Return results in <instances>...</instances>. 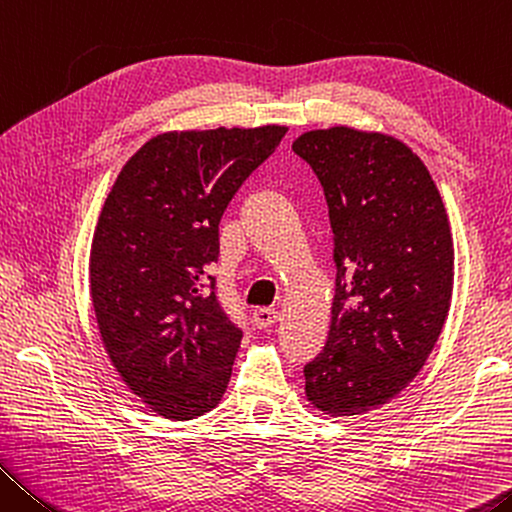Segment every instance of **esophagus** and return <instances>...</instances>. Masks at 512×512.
Masks as SVG:
<instances>
[{
    "instance_id": "34e87169",
    "label": "esophagus",
    "mask_w": 512,
    "mask_h": 512,
    "mask_svg": "<svg viewBox=\"0 0 512 512\" xmlns=\"http://www.w3.org/2000/svg\"><path fill=\"white\" fill-rule=\"evenodd\" d=\"M251 322H254L258 329H270V326L279 322V311H274V308H256V311L251 313Z\"/></svg>"
}]
</instances>
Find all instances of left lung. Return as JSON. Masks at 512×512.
I'll return each instance as SVG.
<instances>
[{
	"mask_svg": "<svg viewBox=\"0 0 512 512\" xmlns=\"http://www.w3.org/2000/svg\"><path fill=\"white\" fill-rule=\"evenodd\" d=\"M292 152L324 188L338 270L306 397L326 415H363L395 399L440 338L454 288L449 217L420 156L385 133L315 129Z\"/></svg>",
	"mask_w": 512,
	"mask_h": 512,
	"instance_id": "1",
	"label": "left lung"
}]
</instances>
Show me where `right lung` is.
Listing matches in <instances>:
<instances>
[{
	"instance_id": "right-lung-1",
	"label": "right lung",
	"mask_w": 512,
	"mask_h": 512,
	"mask_svg": "<svg viewBox=\"0 0 512 512\" xmlns=\"http://www.w3.org/2000/svg\"><path fill=\"white\" fill-rule=\"evenodd\" d=\"M288 127L167 131L117 174L90 249V297L108 358L165 420L220 404L242 331L208 270L220 220Z\"/></svg>"
}]
</instances>
